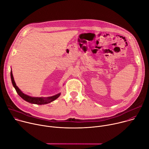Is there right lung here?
Wrapping results in <instances>:
<instances>
[{
    "label": "right lung",
    "instance_id": "right-lung-1",
    "mask_svg": "<svg viewBox=\"0 0 149 149\" xmlns=\"http://www.w3.org/2000/svg\"><path fill=\"white\" fill-rule=\"evenodd\" d=\"M10 77H11V80H12V82L13 87H15L17 93L18 94V95L23 98L24 100L32 103V104H38V105H43V104H48L49 103L53 101H54L55 100H56L57 98H58L60 95V93L58 94L52 96V97H47V98H44V97H32L29 95H27L25 94H24L22 91H21L19 88L16 86V83L14 81L13 79V74H12V71H10Z\"/></svg>",
    "mask_w": 149,
    "mask_h": 149
}]
</instances>
